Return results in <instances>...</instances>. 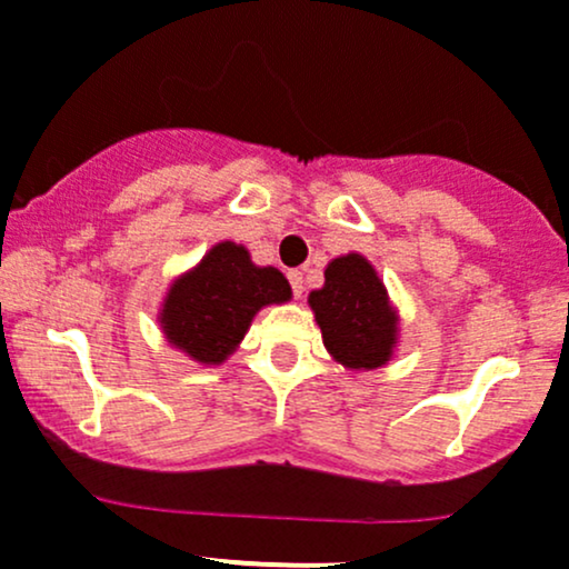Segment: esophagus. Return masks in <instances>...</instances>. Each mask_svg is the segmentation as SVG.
Returning <instances> with one entry per match:
<instances>
[{"label": "esophagus", "instance_id": "obj_1", "mask_svg": "<svg viewBox=\"0 0 569 569\" xmlns=\"http://www.w3.org/2000/svg\"><path fill=\"white\" fill-rule=\"evenodd\" d=\"M289 283H291V291H295V297H300L302 289H305V280H302L300 269H291V272H289Z\"/></svg>", "mask_w": 569, "mask_h": 569}]
</instances>
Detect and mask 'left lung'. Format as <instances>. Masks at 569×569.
Returning <instances> with one entry per match:
<instances>
[{
    "label": "left lung",
    "instance_id": "8db88e82",
    "mask_svg": "<svg viewBox=\"0 0 569 569\" xmlns=\"http://www.w3.org/2000/svg\"><path fill=\"white\" fill-rule=\"evenodd\" d=\"M327 351L346 368L373 370L390 360L398 321L376 269L360 253L335 259L325 286L308 297Z\"/></svg>",
    "mask_w": 569,
    "mask_h": 569
}]
</instances>
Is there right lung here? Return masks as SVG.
I'll return each mask as SVG.
<instances>
[{
    "instance_id": "right-lung-1",
    "label": "right lung",
    "mask_w": 569,
    "mask_h": 569,
    "mask_svg": "<svg viewBox=\"0 0 569 569\" xmlns=\"http://www.w3.org/2000/svg\"><path fill=\"white\" fill-rule=\"evenodd\" d=\"M291 286L274 267H256L248 250L220 242L171 286L160 325L166 338L204 365L223 362L264 305L286 302Z\"/></svg>"
}]
</instances>
